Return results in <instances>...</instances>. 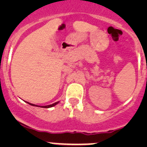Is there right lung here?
Listing matches in <instances>:
<instances>
[{
  "label": "right lung",
  "mask_w": 147,
  "mask_h": 147,
  "mask_svg": "<svg viewBox=\"0 0 147 147\" xmlns=\"http://www.w3.org/2000/svg\"><path fill=\"white\" fill-rule=\"evenodd\" d=\"M27 103L29 104V105H32V106H36V107H38V106H37V105H33V104L29 103V102H27ZM58 103H59V102H55V103H53V104H52V105H46V106H41L40 107H42V108H50V107H52L55 106V105H57V104H58ZM39 107H40V106H39Z\"/></svg>",
  "instance_id": "1"
}]
</instances>
